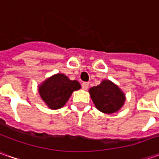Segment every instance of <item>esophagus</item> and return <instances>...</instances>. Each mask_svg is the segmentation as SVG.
Wrapping results in <instances>:
<instances>
[{
    "instance_id": "34e87169",
    "label": "esophagus",
    "mask_w": 159,
    "mask_h": 159,
    "mask_svg": "<svg viewBox=\"0 0 159 159\" xmlns=\"http://www.w3.org/2000/svg\"><path fill=\"white\" fill-rule=\"evenodd\" d=\"M89 84L88 82H83L82 84H81V87H82V89H84V90H87V89H89Z\"/></svg>"
}]
</instances>
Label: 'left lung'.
Here are the masks:
<instances>
[{
	"instance_id": "8db88e82",
	"label": "left lung",
	"mask_w": 159,
	"mask_h": 159,
	"mask_svg": "<svg viewBox=\"0 0 159 159\" xmlns=\"http://www.w3.org/2000/svg\"><path fill=\"white\" fill-rule=\"evenodd\" d=\"M89 94L95 107L103 113L117 112L124 105L125 94L117 85L110 80H102L100 85L89 89Z\"/></svg>"
}]
</instances>
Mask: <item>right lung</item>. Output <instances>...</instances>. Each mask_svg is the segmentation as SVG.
<instances>
[{
	"mask_svg": "<svg viewBox=\"0 0 159 159\" xmlns=\"http://www.w3.org/2000/svg\"><path fill=\"white\" fill-rule=\"evenodd\" d=\"M80 84L77 80H70L64 74L57 73L40 84L39 93L48 108L57 110L64 106L72 92L80 89Z\"/></svg>",
	"mask_w": 159,
	"mask_h": 159,
	"instance_id": "add662e5",
	"label": "right lung"
}]
</instances>
